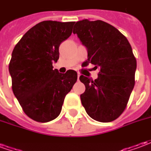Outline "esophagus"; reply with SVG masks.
<instances>
[{
  "label": "esophagus",
  "instance_id": "1",
  "mask_svg": "<svg viewBox=\"0 0 151 151\" xmlns=\"http://www.w3.org/2000/svg\"><path fill=\"white\" fill-rule=\"evenodd\" d=\"M80 76H81V74H80L79 73H78V80H79V78H80Z\"/></svg>",
  "mask_w": 151,
  "mask_h": 151
}]
</instances>
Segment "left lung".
<instances>
[{
  "mask_svg": "<svg viewBox=\"0 0 151 151\" xmlns=\"http://www.w3.org/2000/svg\"><path fill=\"white\" fill-rule=\"evenodd\" d=\"M73 33L87 49L84 64L100 69L95 81L79 78L86 86L80 95L82 106L92 119L111 122L124 111L135 84L137 61L131 45L116 28L101 20L77 22Z\"/></svg>",
  "mask_w": 151,
  "mask_h": 151,
  "instance_id": "1",
  "label": "left lung"
}]
</instances>
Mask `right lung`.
Listing matches in <instances>:
<instances>
[{
    "label": "right lung",
    "instance_id": "right-lung-1",
    "mask_svg": "<svg viewBox=\"0 0 151 151\" xmlns=\"http://www.w3.org/2000/svg\"><path fill=\"white\" fill-rule=\"evenodd\" d=\"M74 22L43 21L31 28L12 52L9 71L12 89L23 111L32 120L45 123L56 119L64 99L77 82V72L53 69L59 47L72 34Z\"/></svg>",
    "mask_w": 151,
    "mask_h": 151
}]
</instances>
